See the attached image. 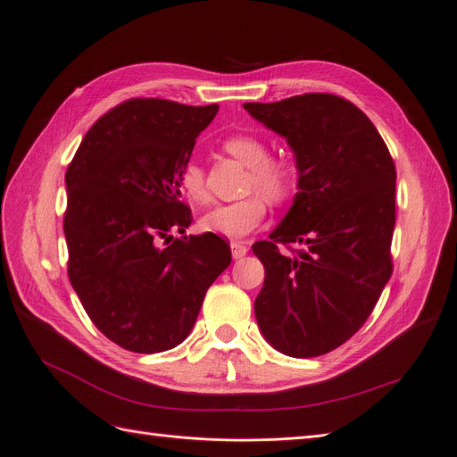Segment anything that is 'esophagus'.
I'll use <instances>...</instances> for the list:
<instances>
[{
    "label": "esophagus",
    "mask_w": 457,
    "mask_h": 457,
    "mask_svg": "<svg viewBox=\"0 0 457 457\" xmlns=\"http://www.w3.org/2000/svg\"><path fill=\"white\" fill-rule=\"evenodd\" d=\"M230 251H232V259L238 261V259H244V257H245L249 249H247V245L242 244V242H232V244H230Z\"/></svg>",
    "instance_id": "obj_1"
}]
</instances>
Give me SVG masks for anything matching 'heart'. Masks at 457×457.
Masks as SVG:
<instances>
[{"instance_id": "1", "label": "heart", "mask_w": 457, "mask_h": 457, "mask_svg": "<svg viewBox=\"0 0 457 457\" xmlns=\"http://www.w3.org/2000/svg\"><path fill=\"white\" fill-rule=\"evenodd\" d=\"M223 150L249 167L247 189H259L270 200H283L295 184V172L287 161L270 159L266 144L254 137L236 135L223 142ZM179 189L191 203H206L204 170L196 161H189L179 170ZM268 206L259 193L228 204H217L200 217V227L223 238L240 240L257 230L266 219Z\"/></svg>"}]
</instances>
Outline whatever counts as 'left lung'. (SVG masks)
I'll use <instances>...</instances> for the list:
<instances>
[{"instance_id": "8db88e82", "label": "left lung", "mask_w": 457, "mask_h": 457, "mask_svg": "<svg viewBox=\"0 0 457 457\" xmlns=\"http://www.w3.org/2000/svg\"><path fill=\"white\" fill-rule=\"evenodd\" d=\"M251 118L295 154L298 193L268 238L254 317L266 341L292 358L337 349L368 320L392 276L395 167L371 120L332 94L245 103ZM300 243L295 258L277 244Z\"/></svg>"}]
</instances>
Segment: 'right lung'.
I'll return each instance as SVG.
<instances>
[{"label":"right lung","mask_w":457,"mask_h":457,"mask_svg":"<svg viewBox=\"0 0 457 457\" xmlns=\"http://www.w3.org/2000/svg\"><path fill=\"white\" fill-rule=\"evenodd\" d=\"M217 111L125 101L91 125L67 169L71 285L91 322L131 353L184 341L232 261L217 234L186 236L193 215L179 203V170ZM174 229L185 236L174 239Z\"/></svg>","instance_id":"1"}]
</instances>
